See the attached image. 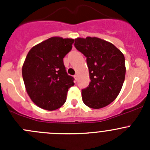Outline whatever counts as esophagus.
<instances>
[{
  "instance_id": "obj_1",
  "label": "esophagus",
  "mask_w": 150,
  "mask_h": 150,
  "mask_svg": "<svg viewBox=\"0 0 150 150\" xmlns=\"http://www.w3.org/2000/svg\"><path fill=\"white\" fill-rule=\"evenodd\" d=\"M74 78H75V81H78V75H74Z\"/></svg>"
}]
</instances>
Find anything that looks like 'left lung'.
<instances>
[{"label": "left lung", "instance_id": "left-lung-1", "mask_svg": "<svg viewBox=\"0 0 150 150\" xmlns=\"http://www.w3.org/2000/svg\"><path fill=\"white\" fill-rule=\"evenodd\" d=\"M76 49L86 57L91 82L82 89L83 103L100 109L112 102L120 93L125 80V57L112 43L98 38L75 40Z\"/></svg>", "mask_w": 150, "mask_h": 150}]
</instances>
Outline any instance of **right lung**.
Wrapping results in <instances>:
<instances>
[{"label": "right lung", "instance_id": "1", "mask_svg": "<svg viewBox=\"0 0 150 150\" xmlns=\"http://www.w3.org/2000/svg\"><path fill=\"white\" fill-rule=\"evenodd\" d=\"M73 39L52 37L30 49L22 67L27 92L42 109L55 110L65 103L74 78L67 73L63 58L71 51Z\"/></svg>", "mask_w": 150, "mask_h": 150}]
</instances>
